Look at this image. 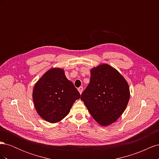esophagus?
Listing matches in <instances>:
<instances>
[{
    "mask_svg": "<svg viewBox=\"0 0 159 159\" xmlns=\"http://www.w3.org/2000/svg\"><path fill=\"white\" fill-rule=\"evenodd\" d=\"M78 91H79L80 93L81 94V93H82V92H83V88H82V87H80V88H78Z\"/></svg>",
    "mask_w": 159,
    "mask_h": 159,
    "instance_id": "esophagus-1",
    "label": "esophagus"
}]
</instances>
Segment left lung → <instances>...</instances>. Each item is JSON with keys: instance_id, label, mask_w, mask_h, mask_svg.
I'll return each mask as SVG.
<instances>
[{"instance_id": "1", "label": "left lung", "mask_w": 159, "mask_h": 159, "mask_svg": "<svg viewBox=\"0 0 159 159\" xmlns=\"http://www.w3.org/2000/svg\"><path fill=\"white\" fill-rule=\"evenodd\" d=\"M90 73V82L81 99L96 122L107 127L125 110L130 98L129 86L124 77L107 64L94 67Z\"/></svg>"}]
</instances>
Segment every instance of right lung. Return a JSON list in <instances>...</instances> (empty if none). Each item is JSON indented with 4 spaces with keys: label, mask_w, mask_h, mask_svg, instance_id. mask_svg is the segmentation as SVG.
I'll return each instance as SVG.
<instances>
[{
    "label": "right lung",
    "mask_w": 159,
    "mask_h": 159,
    "mask_svg": "<svg viewBox=\"0 0 159 159\" xmlns=\"http://www.w3.org/2000/svg\"><path fill=\"white\" fill-rule=\"evenodd\" d=\"M79 91L67 79L64 70L53 68L37 81L32 91V99L37 113L47 122L61 121L70 111Z\"/></svg>",
    "instance_id": "1"
}]
</instances>
